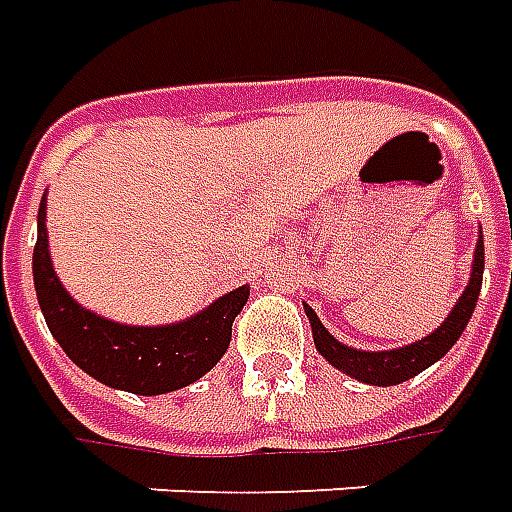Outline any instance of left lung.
Segmentation results:
<instances>
[{"label":"left lung","instance_id":"left-lung-1","mask_svg":"<svg viewBox=\"0 0 512 512\" xmlns=\"http://www.w3.org/2000/svg\"><path fill=\"white\" fill-rule=\"evenodd\" d=\"M482 270H485V245H482L480 231L477 248H474L469 286L463 289V295L458 297L455 308L447 314V320L441 322L430 336H424V339L413 344H405L400 350H378V353H372V350L347 347L339 339H333L331 333L325 331L320 317L311 311V306L303 303L308 322H311V333H314V344H317V350H320V355L328 364L336 366L339 372L350 375V378L361 380V383H369V386H397V383H405V380L419 375L430 364H436L438 358H444L452 350V344L458 342L460 333L469 325L471 314H474V306H477Z\"/></svg>","mask_w":512,"mask_h":512}]
</instances>
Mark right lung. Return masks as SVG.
<instances>
[{
    "label": "right lung",
    "mask_w": 512,
    "mask_h": 512,
    "mask_svg": "<svg viewBox=\"0 0 512 512\" xmlns=\"http://www.w3.org/2000/svg\"><path fill=\"white\" fill-rule=\"evenodd\" d=\"M35 292L49 331L82 372L104 386L143 397L184 389L226 355L231 325L248 303V284L217 297L195 317L170 325H121L82 308L54 273L46 237V198L38 209V242L32 253Z\"/></svg>",
    "instance_id": "obj_1"
}]
</instances>
